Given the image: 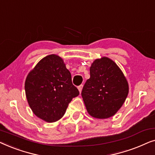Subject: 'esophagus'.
<instances>
[{
  "mask_svg": "<svg viewBox=\"0 0 155 155\" xmlns=\"http://www.w3.org/2000/svg\"><path fill=\"white\" fill-rule=\"evenodd\" d=\"M82 87H83V84H80V85H79V86L78 87V90H79V92H82Z\"/></svg>",
  "mask_w": 155,
  "mask_h": 155,
  "instance_id": "34e87169",
  "label": "esophagus"
}]
</instances>
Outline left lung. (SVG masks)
Masks as SVG:
<instances>
[{
    "label": "left lung",
    "mask_w": 155,
    "mask_h": 155,
    "mask_svg": "<svg viewBox=\"0 0 155 155\" xmlns=\"http://www.w3.org/2000/svg\"><path fill=\"white\" fill-rule=\"evenodd\" d=\"M90 73L81 93L87 110L94 118L111 117L128 96V82L118 65L107 57L95 60Z\"/></svg>",
    "instance_id": "1"
}]
</instances>
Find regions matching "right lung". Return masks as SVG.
<instances>
[{
	"mask_svg": "<svg viewBox=\"0 0 155 155\" xmlns=\"http://www.w3.org/2000/svg\"><path fill=\"white\" fill-rule=\"evenodd\" d=\"M25 89L34 114L49 123L61 119L69 103L80 94L63 59L54 54L37 63L27 75Z\"/></svg>",
	"mask_w": 155,
	"mask_h": 155,
	"instance_id": "right-lung-1",
	"label": "right lung"
}]
</instances>
